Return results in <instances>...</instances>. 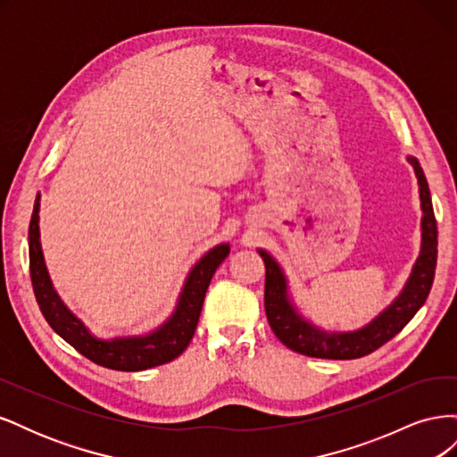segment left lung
Masks as SVG:
<instances>
[{"mask_svg":"<svg viewBox=\"0 0 457 457\" xmlns=\"http://www.w3.org/2000/svg\"><path fill=\"white\" fill-rule=\"evenodd\" d=\"M418 177L421 200V247L413 262L408 280L389 307L383 309L371 322L353 331H326L314 326L303 316L289 295L287 278L269 252L257 250L265 261V311L267 320L287 349L314 358H334V361H351L361 358L393 339L416 314L431 292L436 269V220L433 213L431 192L418 158H406Z\"/></svg>","mask_w":457,"mask_h":457,"instance_id":"left-lung-1","label":"left lung"}]
</instances>
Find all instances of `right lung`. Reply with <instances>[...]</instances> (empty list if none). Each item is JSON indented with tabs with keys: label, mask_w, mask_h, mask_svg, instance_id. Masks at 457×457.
Returning <instances> with one entry per match:
<instances>
[{
	"label": "right lung",
	"mask_w": 457,
	"mask_h": 457,
	"mask_svg": "<svg viewBox=\"0 0 457 457\" xmlns=\"http://www.w3.org/2000/svg\"><path fill=\"white\" fill-rule=\"evenodd\" d=\"M29 245L34 295L47 324L91 362L118 371H141L171 362L188 347L200 320L207 287H210L217 267L230 253L228 244H217L196 261V265L187 276L181 294H179L175 311L156 329L143 336L101 339L95 337L89 328L64 305L57 289L53 287L39 242V195L36 196L30 219Z\"/></svg>",
	"instance_id": "1"
}]
</instances>
